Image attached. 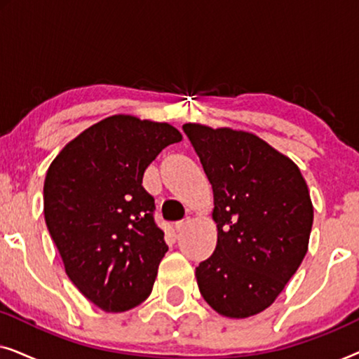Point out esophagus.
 <instances>
[{"label":"esophagus","instance_id":"obj_1","mask_svg":"<svg viewBox=\"0 0 359 359\" xmlns=\"http://www.w3.org/2000/svg\"><path fill=\"white\" fill-rule=\"evenodd\" d=\"M188 224H189V220H181V222H176L175 224V230H176V233H181L183 232V230L188 227Z\"/></svg>","mask_w":359,"mask_h":359}]
</instances>
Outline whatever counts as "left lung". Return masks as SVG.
Wrapping results in <instances>:
<instances>
[{
	"mask_svg": "<svg viewBox=\"0 0 359 359\" xmlns=\"http://www.w3.org/2000/svg\"><path fill=\"white\" fill-rule=\"evenodd\" d=\"M214 194L217 245L196 268L204 301L220 316L263 312L301 266L313 205L299 166L258 135L183 126Z\"/></svg>",
	"mask_w": 359,
	"mask_h": 359,
	"instance_id": "obj_1",
	"label": "left lung"
}]
</instances>
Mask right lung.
Here are the masks:
<instances>
[{"instance_id": "right-lung-1", "label": "right lung", "mask_w": 359, "mask_h": 359, "mask_svg": "<svg viewBox=\"0 0 359 359\" xmlns=\"http://www.w3.org/2000/svg\"><path fill=\"white\" fill-rule=\"evenodd\" d=\"M183 135L168 122L116 114L63 147L43 183V215L72 283L104 312L150 296L168 252L142 186L151 161Z\"/></svg>"}]
</instances>
